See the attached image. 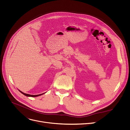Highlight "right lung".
Segmentation results:
<instances>
[{"label":"right lung","instance_id":"right-lung-1","mask_svg":"<svg viewBox=\"0 0 130 130\" xmlns=\"http://www.w3.org/2000/svg\"><path fill=\"white\" fill-rule=\"evenodd\" d=\"M19 91L22 93V94H23L24 95H26V96H27V97H38V96H39V95H42V94H43V93H42V94H37V95H31V94H26V93H23V92H22V91H21L20 90H19Z\"/></svg>","mask_w":130,"mask_h":130}]
</instances>
